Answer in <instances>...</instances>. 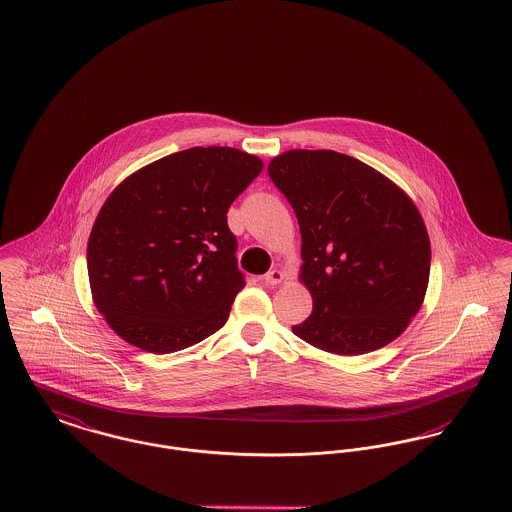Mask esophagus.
Returning <instances> with one entry per match:
<instances>
[{
  "mask_svg": "<svg viewBox=\"0 0 512 512\" xmlns=\"http://www.w3.org/2000/svg\"><path fill=\"white\" fill-rule=\"evenodd\" d=\"M284 280H286V272L282 271V269H272V271H269L267 274H265V282H267L269 286L282 284Z\"/></svg>",
  "mask_w": 512,
  "mask_h": 512,
  "instance_id": "1",
  "label": "esophagus"
}]
</instances>
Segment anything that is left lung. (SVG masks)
I'll list each match as a JSON object with an SVG mask.
<instances>
[{"label":"left lung","mask_w":512,"mask_h":512,"mask_svg":"<svg viewBox=\"0 0 512 512\" xmlns=\"http://www.w3.org/2000/svg\"><path fill=\"white\" fill-rule=\"evenodd\" d=\"M269 176L298 216L300 280L313 298V313L292 332L338 356L367 354L398 338L420 311L431 265L414 201L342 152H282Z\"/></svg>","instance_id":"8db88e82"}]
</instances>
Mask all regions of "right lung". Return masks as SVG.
<instances>
[{
    "mask_svg": "<svg viewBox=\"0 0 512 512\" xmlns=\"http://www.w3.org/2000/svg\"><path fill=\"white\" fill-rule=\"evenodd\" d=\"M261 170L255 154L193 147L121 181L87 247L92 301L112 331L170 354L224 327L245 286L226 212Z\"/></svg>",
    "mask_w": 512,
    "mask_h": 512,
    "instance_id": "obj_1",
    "label": "right lung"
}]
</instances>
